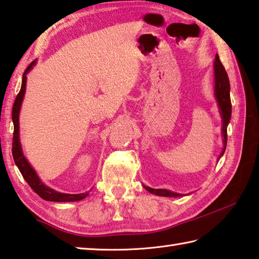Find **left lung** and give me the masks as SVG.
<instances>
[{"label":"left lung","instance_id":"1","mask_svg":"<svg viewBox=\"0 0 259 259\" xmlns=\"http://www.w3.org/2000/svg\"><path fill=\"white\" fill-rule=\"evenodd\" d=\"M214 72H215V95L216 100H218L221 114H222L223 119V125H222V135H223V143L224 147L222 150V154H224L225 148H227V142H228V124L231 119V100H230V81L228 73L225 71L222 62L220 61L219 55L215 56L214 62ZM146 190H148L150 194H155L157 196L163 197H180L182 195L176 194V192L168 191L165 189H153V188L145 187Z\"/></svg>","mask_w":259,"mask_h":259}]
</instances>
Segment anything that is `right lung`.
<instances>
[{"mask_svg": "<svg viewBox=\"0 0 259 259\" xmlns=\"http://www.w3.org/2000/svg\"><path fill=\"white\" fill-rule=\"evenodd\" d=\"M35 64L31 62L28 65L25 72L22 74V82H21V89L16 97L15 103L12 106V121H13V139H12V156L15 159L16 165L18 166L19 171L21 172L23 179L27 181L28 185L34 190L40 198L49 201H77L86 198L88 196V192L84 194H77V195H70V194H62V192H58L53 189H51L48 186H45L43 182L39 180V178L37 177L34 168L30 166V164L27 162L21 150V145L19 142V112H20V106L23 95L26 92V74L28 71L32 68V65Z\"/></svg>", "mask_w": 259, "mask_h": 259, "instance_id": "right-lung-1", "label": "right lung"}]
</instances>
